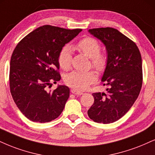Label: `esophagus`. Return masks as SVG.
Wrapping results in <instances>:
<instances>
[{"mask_svg": "<svg viewBox=\"0 0 155 155\" xmlns=\"http://www.w3.org/2000/svg\"><path fill=\"white\" fill-rule=\"evenodd\" d=\"M71 92L74 94H77V95H81V94H83L82 92H80V91L76 90V89H71Z\"/></svg>", "mask_w": 155, "mask_h": 155, "instance_id": "1", "label": "esophagus"}]
</instances>
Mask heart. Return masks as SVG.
<instances>
[{
	"mask_svg": "<svg viewBox=\"0 0 155 155\" xmlns=\"http://www.w3.org/2000/svg\"><path fill=\"white\" fill-rule=\"evenodd\" d=\"M75 48L91 58L92 66L99 71H102L107 66V57L100 53V42L92 37H85L75 45ZM59 66L63 70H68L71 64V53L68 47H64L60 52L58 58ZM97 80L94 71L81 72L74 71L67 74L64 81L67 85L76 90H84Z\"/></svg>",
	"mask_w": 155,
	"mask_h": 155,
	"instance_id": "obj_1",
	"label": "heart"
}]
</instances>
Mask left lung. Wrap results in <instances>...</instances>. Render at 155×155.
<instances>
[{"instance_id":"8db88e82","label":"left lung","mask_w":155,"mask_h":155,"mask_svg":"<svg viewBox=\"0 0 155 155\" xmlns=\"http://www.w3.org/2000/svg\"><path fill=\"white\" fill-rule=\"evenodd\" d=\"M105 45L107 66L102 77L107 93H93L94 102L87 111L94 122L110 124L122 118L139 96L142 85V61L135 42L111 27L89 29Z\"/></svg>"}]
</instances>
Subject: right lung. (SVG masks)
Returning a JSON list of instances; mask_svg holds the SVG:
<instances>
[{"instance_id": "right-lung-1", "label": "right lung", "mask_w": 155, "mask_h": 155, "mask_svg": "<svg viewBox=\"0 0 155 155\" xmlns=\"http://www.w3.org/2000/svg\"><path fill=\"white\" fill-rule=\"evenodd\" d=\"M81 31L45 25L24 37L15 48L10 61L11 93L22 114L33 122H50L64 109L69 88L58 85L49 92L47 87L61 80L60 52Z\"/></svg>"}]
</instances>
